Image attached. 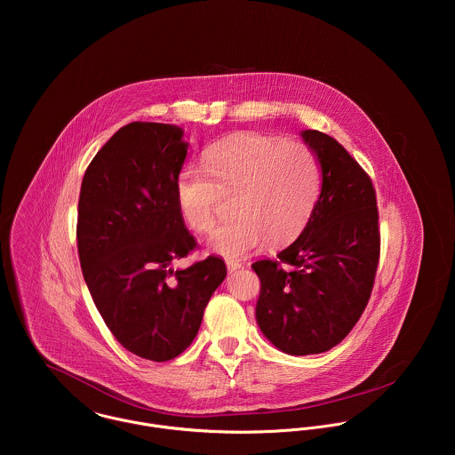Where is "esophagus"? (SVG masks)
Returning <instances> with one entry per match:
<instances>
[{"mask_svg":"<svg viewBox=\"0 0 455 455\" xmlns=\"http://www.w3.org/2000/svg\"><path fill=\"white\" fill-rule=\"evenodd\" d=\"M226 264H228V271L233 275V273H236L240 267H243V264L240 262V260L236 259H228L226 260Z\"/></svg>","mask_w":455,"mask_h":455,"instance_id":"esophagus-1","label":"esophagus"}]
</instances>
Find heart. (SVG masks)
I'll return each mask as SVG.
<instances>
[{"label":"heart","instance_id":"obj_1","mask_svg":"<svg viewBox=\"0 0 455 455\" xmlns=\"http://www.w3.org/2000/svg\"><path fill=\"white\" fill-rule=\"evenodd\" d=\"M321 191V166L301 141L269 134H236L203 152V170L184 168L177 179L182 217L196 233L215 226L220 196L236 193L235 220L220 226L212 247L238 258L271 242L296 240L312 219Z\"/></svg>","mask_w":455,"mask_h":455}]
</instances>
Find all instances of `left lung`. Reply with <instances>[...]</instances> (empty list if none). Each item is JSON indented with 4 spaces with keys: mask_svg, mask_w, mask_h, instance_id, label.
Instances as JSON below:
<instances>
[{
    "mask_svg": "<svg viewBox=\"0 0 455 455\" xmlns=\"http://www.w3.org/2000/svg\"><path fill=\"white\" fill-rule=\"evenodd\" d=\"M321 166V195L299 238L276 259L252 264L260 278L256 319L291 355L321 354L361 319L380 259L377 193L370 175L329 134L301 132Z\"/></svg>",
    "mask_w": 455,
    "mask_h": 455,
    "instance_id": "obj_1",
    "label": "left lung"
}]
</instances>
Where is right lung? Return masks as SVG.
I'll use <instances>...</instances> for the list:
<instances>
[{"label": "right lung", "instance_id": "1", "mask_svg": "<svg viewBox=\"0 0 455 455\" xmlns=\"http://www.w3.org/2000/svg\"><path fill=\"white\" fill-rule=\"evenodd\" d=\"M182 134L159 123L121 128L87 166L78 197L76 247L92 301L126 350L156 363L193 343L228 275L215 256L172 267L197 247L177 201Z\"/></svg>", "mask_w": 455, "mask_h": 455}]
</instances>
